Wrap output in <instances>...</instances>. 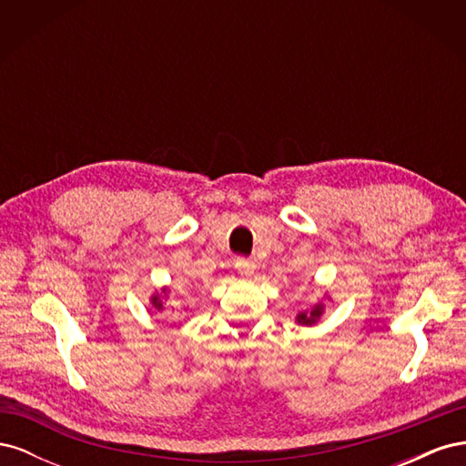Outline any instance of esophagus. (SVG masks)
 <instances>
[{"label":"esophagus","mask_w":466,"mask_h":466,"mask_svg":"<svg viewBox=\"0 0 466 466\" xmlns=\"http://www.w3.org/2000/svg\"><path fill=\"white\" fill-rule=\"evenodd\" d=\"M235 268L238 272H241L243 276H250L252 272H255V262H252L250 258H237L235 260Z\"/></svg>","instance_id":"1"}]
</instances>
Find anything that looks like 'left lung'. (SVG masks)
<instances>
[{
    "label": "left lung",
    "mask_w": 466,
    "mask_h": 466,
    "mask_svg": "<svg viewBox=\"0 0 466 466\" xmlns=\"http://www.w3.org/2000/svg\"><path fill=\"white\" fill-rule=\"evenodd\" d=\"M322 311H324V305L319 303V305H315V307L311 309V311H301V313L298 315V322H299V324H307V327H311V324H315V322L320 319Z\"/></svg>",
    "instance_id": "left-lung-1"
}]
</instances>
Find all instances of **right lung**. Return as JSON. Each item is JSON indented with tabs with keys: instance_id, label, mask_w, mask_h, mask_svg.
Wrapping results in <instances>:
<instances>
[{
	"instance_id": "add662e5",
	"label": "right lung",
	"mask_w": 466,
	"mask_h": 466,
	"mask_svg": "<svg viewBox=\"0 0 466 466\" xmlns=\"http://www.w3.org/2000/svg\"><path fill=\"white\" fill-rule=\"evenodd\" d=\"M165 291V289H163ZM151 303H153V307L157 309V311H163V301H161V295L159 293H155L153 298H151Z\"/></svg>"
}]
</instances>
